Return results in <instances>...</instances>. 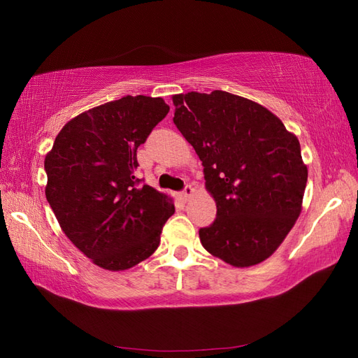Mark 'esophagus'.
<instances>
[{
	"label": "esophagus",
	"instance_id": "1",
	"mask_svg": "<svg viewBox=\"0 0 358 358\" xmlns=\"http://www.w3.org/2000/svg\"><path fill=\"white\" fill-rule=\"evenodd\" d=\"M194 194H195V189L191 186V185H187L186 187H185V191L181 192V196H183V200H189L191 199V196H194Z\"/></svg>",
	"mask_w": 358,
	"mask_h": 358
}]
</instances>
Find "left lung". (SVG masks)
Returning <instances> with one entry per match:
<instances>
[{"mask_svg":"<svg viewBox=\"0 0 358 358\" xmlns=\"http://www.w3.org/2000/svg\"><path fill=\"white\" fill-rule=\"evenodd\" d=\"M172 101L217 203L215 222L199 232L203 248L235 268L264 262L301 212L308 167L299 138L262 104L224 90Z\"/></svg>","mask_w":358,"mask_h":358,"instance_id":"1","label":"left lung"}]
</instances>
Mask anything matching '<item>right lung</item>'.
Segmentation results:
<instances>
[{
    "mask_svg": "<svg viewBox=\"0 0 358 358\" xmlns=\"http://www.w3.org/2000/svg\"><path fill=\"white\" fill-rule=\"evenodd\" d=\"M169 106L126 95L72 118L45 155V199L63 232L94 264L124 271L146 260L175 206L135 177L136 149Z\"/></svg>",
    "mask_w": 358,
    "mask_h": 358,
    "instance_id": "obj_1",
    "label": "right lung"
}]
</instances>
